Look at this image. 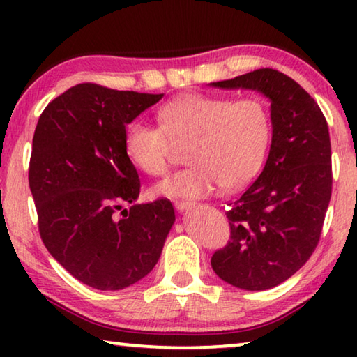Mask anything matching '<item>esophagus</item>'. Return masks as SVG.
I'll return each mask as SVG.
<instances>
[{
  "mask_svg": "<svg viewBox=\"0 0 357 357\" xmlns=\"http://www.w3.org/2000/svg\"><path fill=\"white\" fill-rule=\"evenodd\" d=\"M192 206L190 202H174V208H176L178 213H184Z\"/></svg>",
  "mask_w": 357,
  "mask_h": 357,
  "instance_id": "esophagus-1",
  "label": "esophagus"
}]
</instances>
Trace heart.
Here are the masks:
<instances>
[{"label": "heart", "mask_w": 357, "mask_h": 357, "mask_svg": "<svg viewBox=\"0 0 357 357\" xmlns=\"http://www.w3.org/2000/svg\"><path fill=\"white\" fill-rule=\"evenodd\" d=\"M159 128L142 119L126 126L124 149L138 170L160 176L170 168L174 144H189L190 167L159 181L153 193L195 200L220 184L234 190L257 176L268 155L273 126L258 98L190 93L157 110Z\"/></svg>", "instance_id": "b5f03b06"}]
</instances>
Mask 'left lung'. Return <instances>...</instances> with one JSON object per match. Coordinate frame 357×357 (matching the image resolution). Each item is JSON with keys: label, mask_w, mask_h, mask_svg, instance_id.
I'll use <instances>...</instances> for the list:
<instances>
[{"label": "left lung", "mask_w": 357, "mask_h": 357, "mask_svg": "<svg viewBox=\"0 0 357 357\" xmlns=\"http://www.w3.org/2000/svg\"><path fill=\"white\" fill-rule=\"evenodd\" d=\"M209 84L252 89L271 102L268 160L228 203L229 241L211 258L223 282L263 291L299 271L321 236L332 192L328 123L310 94L279 70L257 69Z\"/></svg>", "instance_id": "left-lung-1"}]
</instances>
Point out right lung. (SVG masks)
Listing matches in <instances>:
<instances>
[{
    "instance_id": "obj_1",
    "label": "right lung",
    "mask_w": 357,
    "mask_h": 357,
    "mask_svg": "<svg viewBox=\"0 0 357 357\" xmlns=\"http://www.w3.org/2000/svg\"><path fill=\"white\" fill-rule=\"evenodd\" d=\"M162 98L82 83L52 100L36 126L29 189L40 238L84 285L128 288L159 261L174 209L167 198L135 203L140 179L126 154L124 130ZM126 202L129 210L122 209Z\"/></svg>"
}]
</instances>
